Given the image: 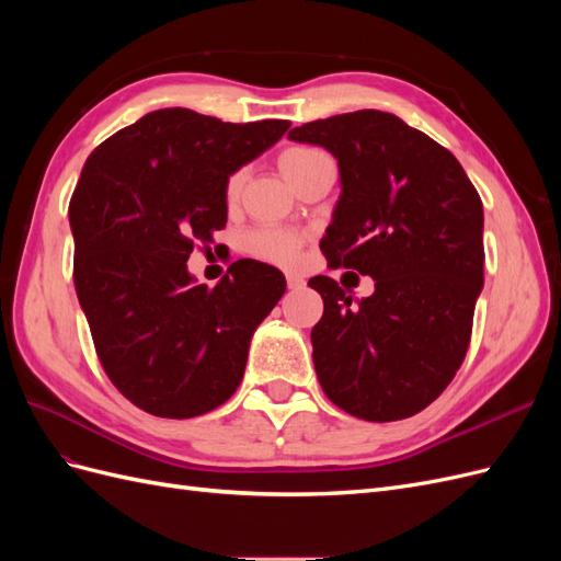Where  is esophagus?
<instances>
[{
    "mask_svg": "<svg viewBox=\"0 0 561 561\" xmlns=\"http://www.w3.org/2000/svg\"><path fill=\"white\" fill-rule=\"evenodd\" d=\"M285 280H287V287H290V290H301V287H307V280H304L297 274H287Z\"/></svg>",
    "mask_w": 561,
    "mask_h": 561,
    "instance_id": "esophagus-1",
    "label": "esophagus"
}]
</instances>
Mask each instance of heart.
I'll return each mask as SVG.
<instances>
[{"instance_id": "1", "label": "heart", "mask_w": 561, "mask_h": 561, "mask_svg": "<svg viewBox=\"0 0 561 561\" xmlns=\"http://www.w3.org/2000/svg\"><path fill=\"white\" fill-rule=\"evenodd\" d=\"M322 159H328V157L322 154L320 149L295 145V147H287L280 151L278 168H280L283 178L295 186ZM241 192H243V173L229 175V180L225 184V198L229 206H233V203L239 201ZM301 243H304L301 236L295 231H287V229H257L245 239V248L250 254H254V257H260L264 262L278 264V266H293L299 257Z\"/></svg>"}]
</instances>
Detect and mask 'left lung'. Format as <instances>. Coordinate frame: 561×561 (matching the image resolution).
<instances>
[{
	"mask_svg": "<svg viewBox=\"0 0 561 561\" xmlns=\"http://www.w3.org/2000/svg\"><path fill=\"white\" fill-rule=\"evenodd\" d=\"M287 138L325 147L339 163L322 254L375 278L365 299L328 276L309 280L325 307L311 330L318 381L358 419L414 416L449 386L470 344L484 285L480 194L449 149L396 114H336Z\"/></svg>",
	"mask_w": 561,
	"mask_h": 561,
	"instance_id": "8db88e82",
	"label": "left lung"
}]
</instances>
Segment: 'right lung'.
<instances>
[{
    "instance_id": "1",
    "label": "right lung",
    "mask_w": 561,
    "mask_h": 561,
    "mask_svg": "<svg viewBox=\"0 0 561 561\" xmlns=\"http://www.w3.org/2000/svg\"><path fill=\"white\" fill-rule=\"evenodd\" d=\"M287 128L168 107L114 133L83 163L70 201L77 297L110 381L140 410L192 419L239 388L250 339L285 276L239 260L208 287L186 260L227 225L229 175Z\"/></svg>"
}]
</instances>
